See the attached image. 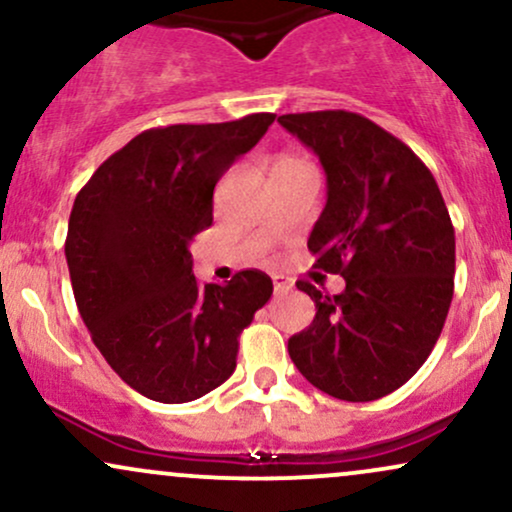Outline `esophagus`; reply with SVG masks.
<instances>
[{"mask_svg": "<svg viewBox=\"0 0 512 512\" xmlns=\"http://www.w3.org/2000/svg\"><path fill=\"white\" fill-rule=\"evenodd\" d=\"M272 281H274V293H276V296H284V293H289L293 289V281L289 279V276H284V274H274Z\"/></svg>", "mask_w": 512, "mask_h": 512, "instance_id": "1", "label": "esophagus"}]
</instances>
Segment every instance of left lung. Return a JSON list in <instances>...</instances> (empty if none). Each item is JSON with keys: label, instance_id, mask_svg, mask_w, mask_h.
Listing matches in <instances>:
<instances>
[{"label": "left lung", "instance_id": "8db88e82", "mask_svg": "<svg viewBox=\"0 0 512 512\" xmlns=\"http://www.w3.org/2000/svg\"><path fill=\"white\" fill-rule=\"evenodd\" d=\"M327 175V204L308 238L315 267L342 274L337 296L310 281L308 330L289 356L317 390L373 402L416 373L436 346L455 289V228L436 178L407 144L346 110L281 115Z\"/></svg>", "mask_w": 512, "mask_h": 512}]
</instances>
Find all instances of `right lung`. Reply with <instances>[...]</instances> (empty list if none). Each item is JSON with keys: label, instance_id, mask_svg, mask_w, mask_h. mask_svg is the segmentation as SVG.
<instances>
[{"label": "right lung", "instance_id": "add662e5", "mask_svg": "<svg viewBox=\"0 0 512 512\" xmlns=\"http://www.w3.org/2000/svg\"><path fill=\"white\" fill-rule=\"evenodd\" d=\"M274 117L146 129L74 199L64 255L76 308L110 368L154 402H192L226 383L240 332L272 296L260 269L199 284L190 243L214 219L216 182Z\"/></svg>", "mask_w": 512, "mask_h": 512}]
</instances>
